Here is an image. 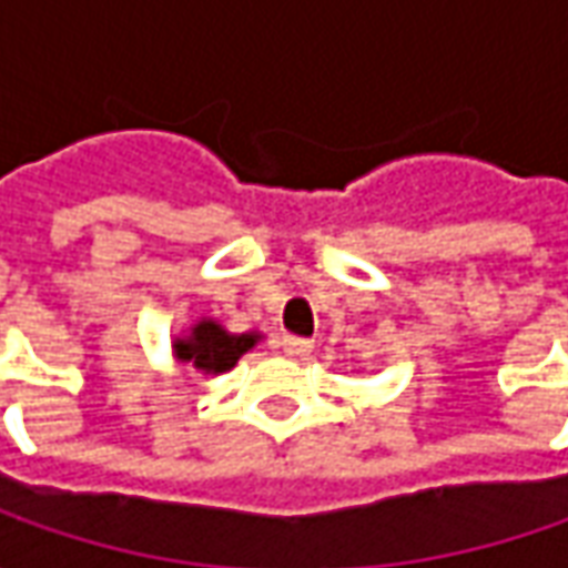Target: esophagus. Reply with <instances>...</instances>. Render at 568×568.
I'll list each match as a JSON object with an SVG mask.
<instances>
[{
  "mask_svg": "<svg viewBox=\"0 0 568 568\" xmlns=\"http://www.w3.org/2000/svg\"><path fill=\"white\" fill-rule=\"evenodd\" d=\"M284 352L291 355V358H306L308 352L315 349V343L312 339H306V336H284Z\"/></svg>",
  "mask_w": 568,
  "mask_h": 568,
  "instance_id": "esophagus-1",
  "label": "esophagus"
}]
</instances>
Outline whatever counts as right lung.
I'll list each match as a JSON object with an SVG mask.
<instances>
[{
    "mask_svg": "<svg viewBox=\"0 0 568 568\" xmlns=\"http://www.w3.org/2000/svg\"><path fill=\"white\" fill-rule=\"evenodd\" d=\"M260 339V331L232 334L216 318H201L179 336H172V358H175V365H191L206 377H219V374L232 371L237 358L253 349Z\"/></svg>",
    "mask_w": 568,
    "mask_h": 568,
    "instance_id": "right-lung-1",
    "label": "right lung"
}]
</instances>
